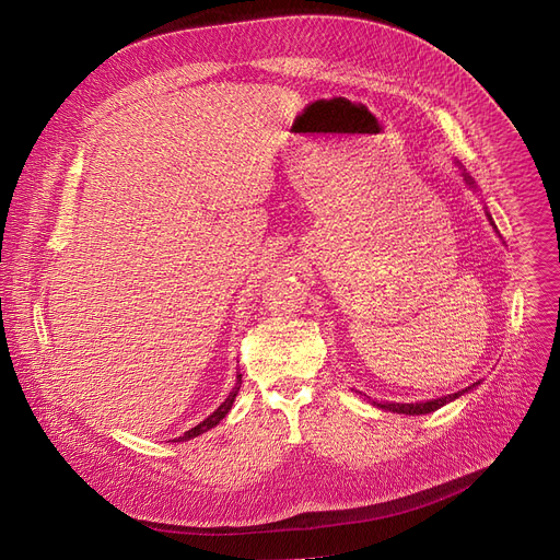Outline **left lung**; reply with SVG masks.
<instances>
[{"label": "left lung", "instance_id": "1", "mask_svg": "<svg viewBox=\"0 0 560 560\" xmlns=\"http://www.w3.org/2000/svg\"><path fill=\"white\" fill-rule=\"evenodd\" d=\"M465 175V179H467V184L469 186H474V179L467 175V173H463ZM476 189V186H474ZM490 219V217H488ZM492 221V219H490ZM467 389H471V387H467ZM467 389H463V392H456V394H448V396H442V398H433V401H421V404H376L378 408H383V410H389V412H398V415H425V412H435L438 408H442V406H446L448 401H454V398H458V396H463Z\"/></svg>", "mask_w": 560, "mask_h": 560}]
</instances>
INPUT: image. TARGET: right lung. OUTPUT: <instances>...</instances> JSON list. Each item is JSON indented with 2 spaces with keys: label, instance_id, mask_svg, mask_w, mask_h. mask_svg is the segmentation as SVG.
I'll return each instance as SVG.
<instances>
[{
  "label": "right lung",
  "instance_id": "add662e5",
  "mask_svg": "<svg viewBox=\"0 0 560 560\" xmlns=\"http://www.w3.org/2000/svg\"><path fill=\"white\" fill-rule=\"evenodd\" d=\"M238 387H242V374H238L236 376V385L232 387V392H230V396L225 398V401L214 410V412H211L205 421H200L198 425H194V429L191 431H186L184 435H179L177 438V442H184V440H191V438H198V435H202V433H207L209 429H214V425L230 412V408H232V404H234V398H236V394H238Z\"/></svg>",
  "mask_w": 560,
  "mask_h": 560
}]
</instances>
